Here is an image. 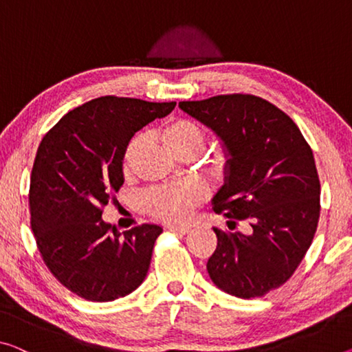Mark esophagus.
Returning <instances> with one entry per match:
<instances>
[{"instance_id":"34e87169","label":"esophagus","mask_w":352,"mask_h":352,"mask_svg":"<svg viewBox=\"0 0 352 352\" xmlns=\"http://www.w3.org/2000/svg\"><path fill=\"white\" fill-rule=\"evenodd\" d=\"M168 231L177 232V234H187V232H190V226H168Z\"/></svg>"}]
</instances>
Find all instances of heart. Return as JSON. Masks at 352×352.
Listing matches in <instances>:
<instances>
[{
	"label": "heart",
	"mask_w": 352,
	"mask_h": 352,
	"mask_svg": "<svg viewBox=\"0 0 352 352\" xmlns=\"http://www.w3.org/2000/svg\"><path fill=\"white\" fill-rule=\"evenodd\" d=\"M162 142L177 157L198 155L204 146V132L190 120H171L162 127ZM144 137L137 135L122 154V170L129 173L143 148ZM206 198V190L198 182H182L154 187L143 195V206L154 219L166 223H182L190 219L193 209Z\"/></svg>",
	"instance_id": "1"
}]
</instances>
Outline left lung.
Instances as JSON below:
<instances>
[{"label":"left lung","mask_w":352,"mask_h":352,"mask_svg":"<svg viewBox=\"0 0 352 352\" xmlns=\"http://www.w3.org/2000/svg\"><path fill=\"white\" fill-rule=\"evenodd\" d=\"M179 108L223 143L228 160L214 210L252 226L250 234L214 228L209 277L241 299L267 294L288 282L316 232L321 186L313 151L294 121L261 97L214 96Z\"/></svg>","instance_id":"1"}]
</instances>
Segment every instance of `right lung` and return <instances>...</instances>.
<instances>
[{"mask_svg":"<svg viewBox=\"0 0 352 352\" xmlns=\"http://www.w3.org/2000/svg\"><path fill=\"white\" fill-rule=\"evenodd\" d=\"M176 102L105 96L64 115L37 148L30 182L31 230L50 272L86 300L120 299L143 283L162 228L118 232L102 209L124 184L131 138Z\"/></svg>","mask_w":352,"mask_h":352,"instance_id":"right-lung-1","label":"right lung"}]
</instances>
